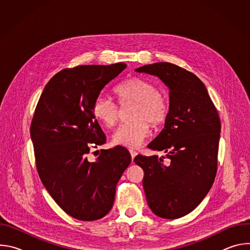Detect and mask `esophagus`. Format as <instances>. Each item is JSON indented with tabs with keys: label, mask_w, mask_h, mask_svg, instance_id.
Segmentation results:
<instances>
[{
	"label": "esophagus",
	"mask_w": 250,
	"mask_h": 250,
	"mask_svg": "<svg viewBox=\"0 0 250 250\" xmlns=\"http://www.w3.org/2000/svg\"><path fill=\"white\" fill-rule=\"evenodd\" d=\"M129 152H130V155H131V159L133 160V158L136 156L137 152L135 150H133V149H129Z\"/></svg>",
	"instance_id": "obj_1"
}]
</instances>
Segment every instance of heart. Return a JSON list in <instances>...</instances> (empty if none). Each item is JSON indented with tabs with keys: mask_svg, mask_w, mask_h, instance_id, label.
I'll use <instances>...</instances> for the list:
<instances>
[{
	"mask_svg": "<svg viewBox=\"0 0 250 250\" xmlns=\"http://www.w3.org/2000/svg\"><path fill=\"white\" fill-rule=\"evenodd\" d=\"M120 103L125 105L135 104L132 123L122 125L113 134L116 146L138 147L149 134V124L152 126L161 125L169 114V104L166 98L158 92V88L149 80L132 77L120 83L115 88ZM95 118L104 125L114 126L120 115L119 105L111 98L100 96L93 105Z\"/></svg>",
	"mask_w": 250,
	"mask_h": 250,
	"instance_id": "b5f03b06",
	"label": "heart"
}]
</instances>
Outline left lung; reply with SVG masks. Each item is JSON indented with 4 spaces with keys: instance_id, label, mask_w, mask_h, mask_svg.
<instances>
[{
    "instance_id": "obj_1",
    "label": "left lung",
    "mask_w": 250,
    "mask_h": 250,
    "mask_svg": "<svg viewBox=\"0 0 250 250\" xmlns=\"http://www.w3.org/2000/svg\"><path fill=\"white\" fill-rule=\"evenodd\" d=\"M158 77L169 89V114L164 128L147 146L164 151L169 165L157 155H137L147 204L156 216L178 219L203 201L215 181L221 122L204 83L192 72L169 62L136 68Z\"/></svg>"
}]
</instances>
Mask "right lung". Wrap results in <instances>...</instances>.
I'll use <instances>...</instances> for the list:
<instances>
[{"instance_id": "1", "label": "right lung", "mask_w": 250, "mask_h": 250, "mask_svg": "<svg viewBox=\"0 0 250 250\" xmlns=\"http://www.w3.org/2000/svg\"><path fill=\"white\" fill-rule=\"evenodd\" d=\"M126 68L125 63L82 65L55 74L43 89L30 125L41 180L69 216L96 221L108 213L116 187L131 161L123 146L101 149L89 161L91 148L105 142L93 113L101 91Z\"/></svg>"}]
</instances>
